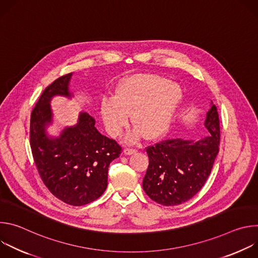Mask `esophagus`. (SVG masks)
I'll use <instances>...</instances> for the list:
<instances>
[{
  "mask_svg": "<svg viewBox=\"0 0 258 258\" xmlns=\"http://www.w3.org/2000/svg\"><path fill=\"white\" fill-rule=\"evenodd\" d=\"M137 152V150L136 149H132V148H125L124 150H123V153L125 154V155H132V154H134V153H136Z\"/></svg>",
  "mask_w": 258,
  "mask_h": 258,
  "instance_id": "1",
  "label": "esophagus"
}]
</instances>
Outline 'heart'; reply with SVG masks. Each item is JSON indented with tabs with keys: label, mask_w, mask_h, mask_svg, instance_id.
<instances>
[{
	"label": "heart",
	"mask_w": 258,
	"mask_h": 258,
	"mask_svg": "<svg viewBox=\"0 0 258 258\" xmlns=\"http://www.w3.org/2000/svg\"><path fill=\"white\" fill-rule=\"evenodd\" d=\"M182 98L181 87L156 75H136L124 79L113 97H104L100 114L111 137L121 134L131 120L135 128L126 138L136 142L142 134L155 140L169 128Z\"/></svg>",
	"instance_id": "b5f03b06"
}]
</instances>
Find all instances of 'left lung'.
Here are the masks:
<instances>
[{
	"instance_id": "left-lung-1",
	"label": "left lung",
	"mask_w": 258,
	"mask_h": 258,
	"mask_svg": "<svg viewBox=\"0 0 258 258\" xmlns=\"http://www.w3.org/2000/svg\"><path fill=\"white\" fill-rule=\"evenodd\" d=\"M204 126L209 134L200 140H167L147 148L149 166L143 189L153 201L164 206L178 205L204 186L219 145V119L212 102Z\"/></svg>"
}]
</instances>
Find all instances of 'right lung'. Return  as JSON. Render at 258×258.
<instances>
[{"instance_id": "obj_1", "label": "right lung", "mask_w": 258, "mask_h": 258, "mask_svg": "<svg viewBox=\"0 0 258 258\" xmlns=\"http://www.w3.org/2000/svg\"><path fill=\"white\" fill-rule=\"evenodd\" d=\"M71 77L68 73L57 79L43 92L31 112L29 135L34 163L46 187L61 201L82 206L105 192L109 164L119 157L121 147L101 135L87 112H80L78 123L64 127L59 136L49 135L51 101L56 96L73 97Z\"/></svg>"}]
</instances>
